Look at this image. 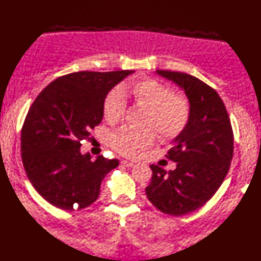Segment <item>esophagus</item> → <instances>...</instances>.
Returning a JSON list of instances; mask_svg holds the SVG:
<instances>
[{
	"mask_svg": "<svg viewBox=\"0 0 261 261\" xmlns=\"http://www.w3.org/2000/svg\"><path fill=\"white\" fill-rule=\"evenodd\" d=\"M121 164L124 165V166L126 167H133L134 166V163H131V161H127V160H121Z\"/></svg>",
	"mask_w": 261,
	"mask_h": 261,
	"instance_id": "1",
	"label": "esophagus"
}]
</instances>
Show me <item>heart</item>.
<instances>
[{
    "mask_svg": "<svg viewBox=\"0 0 261 261\" xmlns=\"http://www.w3.org/2000/svg\"><path fill=\"white\" fill-rule=\"evenodd\" d=\"M126 96L147 108L143 126L150 128L121 127L112 135L111 146L125 156H140L150 147L154 142L153 130L160 138H173L182 133L190 119V103L186 97L173 94L172 89L155 79H141L108 92L102 105L106 120L115 123L123 117Z\"/></svg>",
    "mask_w": 261,
    "mask_h": 261,
    "instance_id": "heart-1",
    "label": "heart"
}]
</instances>
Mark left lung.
Here are the masks:
<instances>
[{"instance_id":"1","label":"left lung","mask_w":261,"mask_h":261,"mask_svg":"<svg viewBox=\"0 0 261 261\" xmlns=\"http://www.w3.org/2000/svg\"><path fill=\"white\" fill-rule=\"evenodd\" d=\"M156 73L183 89L190 103V119L166 154L177 167L166 171L150 165L153 176L146 188L148 200L158 210L178 217L200 208L222 186L232 160L233 134L224 102L213 88L182 72Z\"/></svg>"}]
</instances>
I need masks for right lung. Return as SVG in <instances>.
<instances>
[{
    "label": "right lung",
    "mask_w": 261,
    "mask_h": 261,
    "mask_svg": "<svg viewBox=\"0 0 261 261\" xmlns=\"http://www.w3.org/2000/svg\"><path fill=\"white\" fill-rule=\"evenodd\" d=\"M134 71H81L62 75L41 91L21 128V159L43 199L61 210H82L100 195L101 182L118 159L91 161L82 141L103 118L102 105L113 87Z\"/></svg>",
    "instance_id": "obj_1"
}]
</instances>
